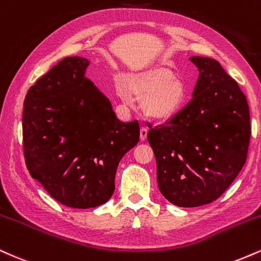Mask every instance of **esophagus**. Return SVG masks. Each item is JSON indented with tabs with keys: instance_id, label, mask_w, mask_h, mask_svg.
I'll return each instance as SVG.
<instances>
[{
	"instance_id": "esophagus-1",
	"label": "esophagus",
	"mask_w": 261,
	"mask_h": 261,
	"mask_svg": "<svg viewBox=\"0 0 261 261\" xmlns=\"http://www.w3.org/2000/svg\"><path fill=\"white\" fill-rule=\"evenodd\" d=\"M146 137H148V128L142 127L140 128V140L144 142L146 139Z\"/></svg>"
}]
</instances>
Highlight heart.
I'll return each mask as SVG.
<instances>
[{
    "instance_id": "1",
    "label": "heart",
    "mask_w": 261,
    "mask_h": 261,
    "mask_svg": "<svg viewBox=\"0 0 261 261\" xmlns=\"http://www.w3.org/2000/svg\"><path fill=\"white\" fill-rule=\"evenodd\" d=\"M130 95L144 99V109L151 117L167 119L176 113L185 100V87L170 70L156 68L124 79Z\"/></svg>"
}]
</instances>
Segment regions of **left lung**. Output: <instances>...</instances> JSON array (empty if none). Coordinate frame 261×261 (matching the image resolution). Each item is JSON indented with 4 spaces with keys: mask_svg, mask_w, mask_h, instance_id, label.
<instances>
[{
    "mask_svg": "<svg viewBox=\"0 0 261 261\" xmlns=\"http://www.w3.org/2000/svg\"><path fill=\"white\" fill-rule=\"evenodd\" d=\"M189 60L199 70L192 100L148 133L159 189L182 207L216 200L246 164L250 140L249 106L237 82L216 60Z\"/></svg>",
    "mask_w": 261,
    "mask_h": 261,
    "instance_id": "1",
    "label": "left lung"
}]
</instances>
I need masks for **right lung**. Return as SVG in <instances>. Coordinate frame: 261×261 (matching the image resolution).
I'll return each instance as SVG.
<instances>
[{
  "instance_id": "add662e5",
  "label": "right lung",
  "mask_w": 261,
  "mask_h": 261,
  "mask_svg": "<svg viewBox=\"0 0 261 261\" xmlns=\"http://www.w3.org/2000/svg\"><path fill=\"white\" fill-rule=\"evenodd\" d=\"M89 61L61 60L28 90L23 148L29 173L61 204L89 209L115 191L121 159L139 142L138 121L123 123L85 76Z\"/></svg>"
}]
</instances>
